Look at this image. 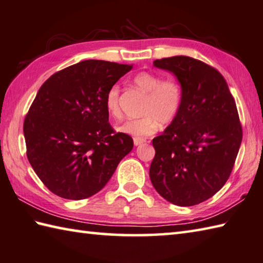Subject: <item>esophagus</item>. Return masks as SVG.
<instances>
[{
	"label": "esophagus",
	"mask_w": 263,
	"mask_h": 263,
	"mask_svg": "<svg viewBox=\"0 0 263 263\" xmlns=\"http://www.w3.org/2000/svg\"><path fill=\"white\" fill-rule=\"evenodd\" d=\"M146 140L142 139V138H135L133 139V144H135V146H140L142 144H145Z\"/></svg>",
	"instance_id": "34e87169"
}]
</instances>
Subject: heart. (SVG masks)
Here are the masks:
<instances>
[{
	"mask_svg": "<svg viewBox=\"0 0 263 263\" xmlns=\"http://www.w3.org/2000/svg\"><path fill=\"white\" fill-rule=\"evenodd\" d=\"M133 84L148 93V98L142 108L139 118L127 119L117 127V130L132 137L142 138L155 133L161 125L174 122L183 106V87L177 79H162L159 76L148 71H141L133 77ZM109 115L114 118L122 117L121 88L117 84L108 89L104 98Z\"/></svg>",
	"mask_w": 263,
	"mask_h": 263,
	"instance_id": "b5f03b06",
	"label": "heart"
}]
</instances>
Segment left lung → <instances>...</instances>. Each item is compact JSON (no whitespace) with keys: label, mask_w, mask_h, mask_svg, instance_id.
<instances>
[{"label":"left lung","mask_w":263,"mask_h":263,"mask_svg":"<svg viewBox=\"0 0 263 263\" xmlns=\"http://www.w3.org/2000/svg\"><path fill=\"white\" fill-rule=\"evenodd\" d=\"M173 72L183 87L177 118L153 139L149 168L154 189L181 207L206 201L227 183L242 139L235 99L223 76L189 56L154 61Z\"/></svg>","instance_id":"8db88e82"}]
</instances>
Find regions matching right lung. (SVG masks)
<instances>
[{
    "mask_svg": "<svg viewBox=\"0 0 263 263\" xmlns=\"http://www.w3.org/2000/svg\"><path fill=\"white\" fill-rule=\"evenodd\" d=\"M131 69L87 60L54 73L40 87L24 121V137L28 162L54 194L92 197L132 151V138L114 131L104 106L108 89Z\"/></svg>",
    "mask_w": 263,
    "mask_h": 263,
    "instance_id": "1",
    "label": "right lung"
}]
</instances>
